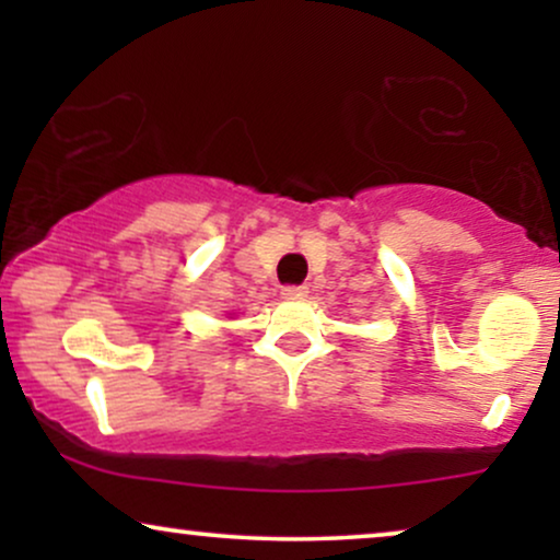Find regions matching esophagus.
<instances>
[{
    "label": "esophagus",
    "mask_w": 560,
    "mask_h": 560,
    "mask_svg": "<svg viewBox=\"0 0 560 560\" xmlns=\"http://www.w3.org/2000/svg\"><path fill=\"white\" fill-rule=\"evenodd\" d=\"M282 298H285V301H303V298H308V288L305 285L282 288Z\"/></svg>",
    "instance_id": "1"
}]
</instances>
